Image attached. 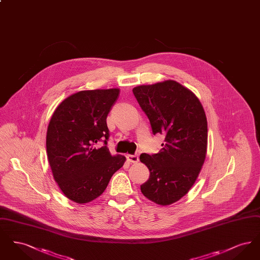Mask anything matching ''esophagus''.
I'll return each mask as SVG.
<instances>
[{
    "label": "esophagus",
    "mask_w": 260,
    "mask_h": 260,
    "mask_svg": "<svg viewBox=\"0 0 260 260\" xmlns=\"http://www.w3.org/2000/svg\"><path fill=\"white\" fill-rule=\"evenodd\" d=\"M126 160L129 161V162H134L136 164L139 161V158L137 155H126Z\"/></svg>",
    "instance_id": "34e87169"
}]
</instances>
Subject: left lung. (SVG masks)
<instances>
[{
	"mask_svg": "<svg viewBox=\"0 0 260 260\" xmlns=\"http://www.w3.org/2000/svg\"><path fill=\"white\" fill-rule=\"evenodd\" d=\"M154 135L165 136L159 153L141 154L150 172L142 194L160 206H170L189 192L206 160L208 121L194 92L173 80L134 87Z\"/></svg>",
	"mask_w": 260,
	"mask_h": 260,
	"instance_id": "8db88e82",
	"label": "left lung"
}]
</instances>
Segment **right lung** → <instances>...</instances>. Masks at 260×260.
<instances>
[{
	"label": "right lung",
	"instance_id": "add662e5",
	"mask_svg": "<svg viewBox=\"0 0 260 260\" xmlns=\"http://www.w3.org/2000/svg\"><path fill=\"white\" fill-rule=\"evenodd\" d=\"M118 87L81 90L56 107L47 132V154L53 178L63 194L84 205L104 192L125 157L106 147V118L119 98ZM106 145L95 148L99 140Z\"/></svg>",
	"mask_w": 260,
	"mask_h": 260
}]
</instances>
